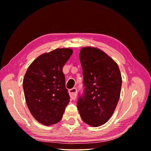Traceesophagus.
Instances as JSON below:
<instances>
[{"instance_id":"1","label":"esophagus","mask_w":151,"mask_h":151,"mask_svg":"<svg viewBox=\"0 0 151 151\" xmlns=\"http://www.w3.org/2000/svg\"><path fill=\"white\" fill-rule=\"evenodd\" d=\"M68 92H69L70 96L72 100H75L76 98V89L75 88V87L69 89Z\"/></svg>"}]
</instances>
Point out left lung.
Returning <instances> with one entry per match:
<instances>
[{
    "label": "left lung",
    "mask_w": 151,
    "mask_h": 151,
    "mask_svg": "<svg viewBox=\"0 0 151 151\" xmlns=\"http://www.w3.org/2000/svg\"><path fill=\"white\" fill-rule=\"evenodd\" d=\"M79 58L84 91L77 101L82 120L93 127L106 123L120 98L122 78L119 66L112 58L98 48L83 47Z\"/></svg>",
    "instance_id": "1"
}]
</instances>
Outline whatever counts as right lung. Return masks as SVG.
I'll list each match as a JSON object with an SVG mask.
<instances>
[{
  "mask_svg": "<svg viewBox=\"0 0 151 151\" xmlns=\"http://www.w3.org/2000/svg\"><path fill=\"white\" fill-rule=\"evenodd\" d=\"M73 52L70 48H62L42 54L24 75L27 106L34 118L45 125L59 122L70 102L62 68Z\"/></svg>",
  "mask_w": 151,
  "mask_h": 151,
  "instance_id": "obj_1",
  "label": "right lung"
}]
</instances>
